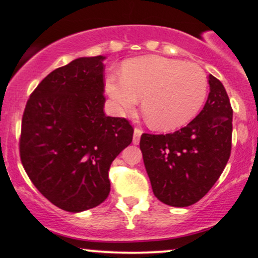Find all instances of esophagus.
<instances>
[{"mask_svg": "<svg viewBox=\"0 0 258 258\" xmlns=\"http://www.w3.org/2000/svg\"><path fill=\"white\" fill-rule=\"evenodd\" d=\"M142 133H143L142 128H139V127H136L135 133H133V143H135V144L139 143V139H141Z\"/></svg>", "mask_w": 258, "mask_h": 258, "instance_id": "34e87169", "label": "esophagus"}]
</instances>
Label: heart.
Segmentation results:
<instances>
[{
  "instance_id": "heart-1",
  "label": "heart",
  "mask_w": 258,
  "mask_h": 258,
  "mask_svg": "<svg viewBox=\"0 0 258 258\" xmlns=\"http://www.w3.org/2000/svg\"><path fill=\"white\" fill-rule=\"evenodd\" d=\"M105 90L121 111L131 110L142 99V110L153 127L179 128L199 114L209 92L206 74L195 63L159 55L135 58L105 80Z\"/></svg>"
}]
</instances>
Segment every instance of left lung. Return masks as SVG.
I'll return each mask as SVG.
<instances>
[{
  "mask_svg": "<svg viewBox=\"0 0 258 258\" xmlns=\"http://www.w3.org/2000/svg\"><path fill=\"white\" fill-rule=\"evenodd\" d=\"M210 93L194 120L166 135L143 133L144 165L158 199L185 207L209 193L226 167L232 150L233 109L222 82L209 76Z\"/></svg>",
  "mask_w": 258,
  "mask_h": 258,
  "instance_id": "left-lung-1",
  "label": "left lung"
}]
</instances>
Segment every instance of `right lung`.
<instances>
[{"label":"right lung","instance_id":"1","mask_svg":"<svg viewBox=\"0 0 258 258\" xmlns=\"http://www.w3.org/2000/svg\"><path fill=\"white\" fill-rule=\"evenodd\" d=\"M104 57L79 58L53 70L25 105L20 160L53 205L81 212L110 193L109 168L133 137L125 117L104 114Z\"/></svg>","mask_w":258,"mask_h":258}]
</instances>
